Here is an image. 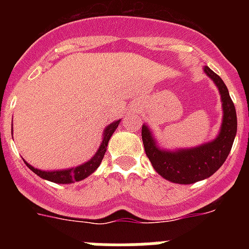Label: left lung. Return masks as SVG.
Returning <instances> with one entry per match:
<instances>
[{
    "label": "left lung",
    "mask_w": 249,
    "mask_h": 249,
    "mask_svg": "<svg viewBox=\"0 0 249 249\" xmlns=\"http://www.w3.org/2000/svg\"><path fill=\"white\" fill-rule=\"evenodd\" d=\"M203 71L221 94L223 117L217 137L191 148L167 149L158 144L148 124L144 123L142 126V141L147 157L156 172L173 183L191 184L211 177L227 160L236 137L237 114L228 89L208 66H204Z\"/></svg>",
    "instance_id": "left-lung-1"
}]
</instances>
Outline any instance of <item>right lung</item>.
<instances>
[{
    "label": "right lung",
    "mask_w": 249,
    "mask_h": 249,
    "mask_svg": "<svg viewBox=\"0 0 249 249\" xmlns=\"http://www.w3.org/2000/svg\"><path fill=\"white\" fill-rule=\"evenodd\" d=\"M120 122L121 120L114 121V122L109 123L108 126L106 127L105 131H103L102 142H101L97 152L94 153L93 157H92L91 160H89L87 162H85V163L80 164V166L71 167V168L66 169H54V171H42V169L35 168L34 166H31V164L27 163L25 160H25L26 166H27L32 172L36 173L38 177L43 178L46 181L59 184H70L74 183V182H80L82 181V179H85V178L89 177V176H91L92 173L100 167L101 162H102L103 160V156H105L106 151H107L109 138L112 137V135L114 133V131H116V128L118 127Z\"/></svg>",
    "instance_id": "right-lung-1"
}]
</instances>
